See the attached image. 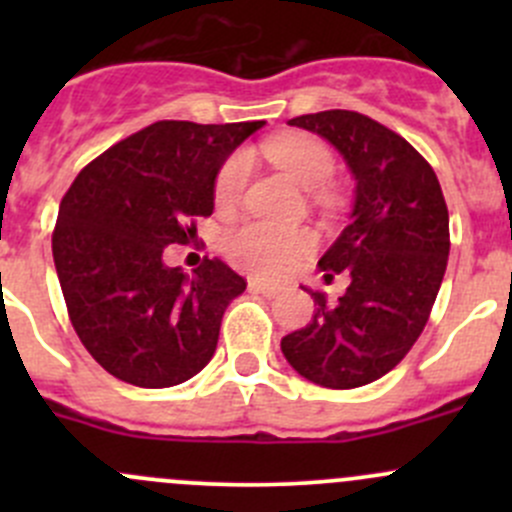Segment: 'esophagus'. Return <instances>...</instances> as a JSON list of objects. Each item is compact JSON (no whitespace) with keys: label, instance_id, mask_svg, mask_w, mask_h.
<instances>
[{"label":"esophagus","instance_id":"esophagus-1","mask_svg":"<svg viewBox=\"0 0 512 512\" xmlns=\"http://www.w3.org/2000/svg\"><path fill=\"white\" fill-rule=\"evenodd\" d=\"M250 289H252V292L262 294V297H267V299H275L277 294L282 292L280 287H275V285H267V282H260V280H250Z\"/></svg>","mask_w":512,"mask_h":512}]
</instances>
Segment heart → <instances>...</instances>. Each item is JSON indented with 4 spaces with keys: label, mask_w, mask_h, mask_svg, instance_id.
Returning a JSON list of instances; mask_svg holds the SVG:
<instances>
[{
    "label": "heart",
    "mask_w": 512,
    "mask_h": 512,
    "mask_svg": "<svg viewBox=\"0 0 512 512\" xmlns=\"http://www.w3.org/2000/svg\"><path fill=\"white\" fill-rule=\"evenodd\" d=\"M265 153L287 170L299 185L322 188L334 175V156L314 136H282L265 143ZM252 160L245 151H235L220 165L215 178V203L230 208L240 198L250 175ZM314 237L309 230H287L267 223H245L225 237V252L235 265L257 277H285L312 252Z\"/></svg>",
    "instance_id": "b5f03b06"
}]
</instances>
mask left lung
I'll return each instance as SVG.
<instances>
[{"instance_id":"8db88e82","label":"left lung","mask_w":512,"mask_h":512,"mask_svg":"<svg viewBox=\"0 0 512 512\" xmlns=\"http://www.w3.org/2000/svg\"><path fill=\"white\" fill-rule=\"evenodd\" d=\"M334 146L354 178L349 225L319 260L324 282L349 275L337 304L319 289L307 327L282 337L299 376L327 389H356L389 374L414 347L446 272L448 208L421 153L356 111L287 121Z\"/></svg>"}]
</instances>
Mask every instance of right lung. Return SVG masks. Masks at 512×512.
I'll return each instance as SVG.
<instances>
[{
	"mask_svg": "<svg viewBox=\"0 0 512 512\" xmlns=\"http://www.w3.org/2000/svg\"><path fill=\"white\" fill-rule=\"evenodd\" d=\"M265 121H158L86 165L59 205L56 275L81 344L116 379L168 389L213 359L247 282L223 260L193 275L163 262L215 208L220 165Z\"/></svg>",
	"mask_w": 512,
	"mask_h": 512,
	"instance_id": "add662e5",
	"label": "right lung"
}]
</instances>
